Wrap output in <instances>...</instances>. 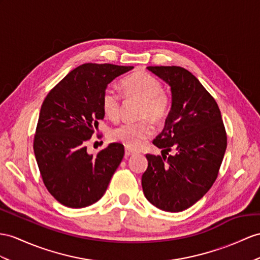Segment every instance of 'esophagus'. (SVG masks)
I'll use <instances>...</instances> for the list:
<instances>
[{
  "mask_svg": "<svg viewBox=\"0 0 260 260\" xmlns=\"http://www.w3.org/2000/svg\"><path fill=\"white\" fill-rule=\"evenodd\" d=\"M137 152L134 150V149H130V148H125L124 149V154H125V156H130V155H134V154H136Z\"/></svg>",
  "mask_w": 260,
  "mask_h": 260,
  "instance_id": "esophagus-1",
  "label": "esophagus"
}]
</instances>
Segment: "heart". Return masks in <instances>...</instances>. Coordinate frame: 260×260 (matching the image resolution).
Returning a JSON list of instances; mask_svg holds the SVG:
<instances>
[{
  "instance_id": "obj_1",
  "label": "heart",
  "mask_w": 260,
  "mask_h": 260,
  "mask_svg": "<svg viewBox=\"0 0 260 260\" xmlns=\"http://www.w3.org/2000/svg\"><path fill=\"white\" fill-rule=\"evenodd\" d=\"M162 84L148 73L139 72L125 77L121 82V92L125 98L141 101L139 118L149 119L152 122L159 123L168 116L170 99L163 92ZM119 93L109 87L101 97V108L106 117L115 120L120 112ZM153 134V128L148 120L139 122H123L109 132L112 141L120 142L128 148H138Z\"/></svg>"
}]
</instances>
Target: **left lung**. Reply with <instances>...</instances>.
I'll return each mask as SVG.
<instances>
[{
  "mask_svg": "<svg viewBox=\"0 0 260 260\" xmlns=\"http://www.w3.org/2000/svg\"><path fill=\"white\" fill-rule=\"evenodd\" d=\"M148 69L170 86L172 104L153 140L162 156L145 155L143 193L162 211L182 212L203 198L217 178L227 145L224 123L216 101L192 73L178 66Z\"/></svg>",
  "mask_w": 260,
  "mask_h": 260,
  "instance_id": "1",
  "label": "left lung"
}]
</instances>
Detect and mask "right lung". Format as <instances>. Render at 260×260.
<instances>
[{
    "label": "right lung",
    "instance_id": "add662e5",
    "mask_svg": "<svg viewBox=\"0 0 260 260\" xmlns=\"http://www.w3.org/2000/svg\"><path fill=\"white\" fill-rule=\"evenodd\" d=\"M131 66L84 64L56 85L42 105L34 153L44 184L60 204L81 208L103 198L121 162L124 148L110 143L96 155L86 142L105 113L101 97Z\"/></svg>",
    "mask_w": 260,
    "mask_h": 260
}]
</instances>
